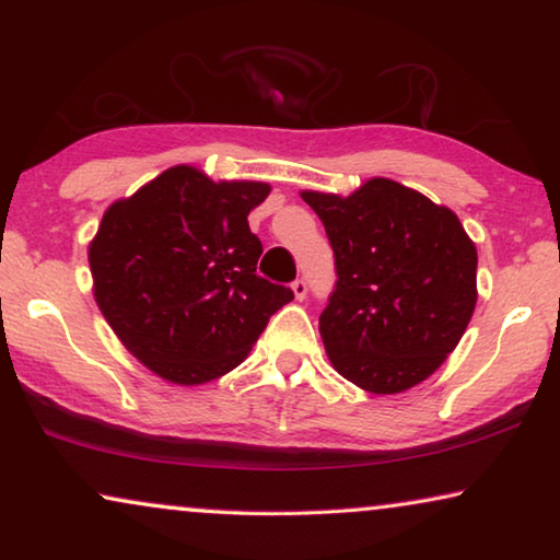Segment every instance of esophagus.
I'll use <instances>...</instances> for the list:
<instances>
[{
    "label": "esophagus",
    "mask_w": 560,
    "mask_h": 560,
    "mask_svg": "<svg viewBox=\"0 0 560 560\" xmlns=\"http://www.w3.org/2000/svg\"><path fill=\"white\" fill-rule=\"evenodd\" d=\"M290 288H293V295H295V301H303V298L308 295V285H305V280H295L293 285H290Z\"/></svg>",
    "instance_id": "34e87169"
}]
</instances>
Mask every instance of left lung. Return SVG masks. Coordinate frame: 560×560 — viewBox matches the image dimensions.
<instances>
[{"mask_svg":"<svg viewBox=\"0 0 560 560\" xmlns=\"http://www.w3.org/2000/svg\"><path fill=\"white\" fill-rule=\"evenodd\" d=\"M301 198L336 257L339 280L318 318L334 370L374 395L420 385L462 341L477 305V247L462 221L389 178Z\"/></svg>","mask_w":560,"mask_h":560,"instance_id":"8db88e82","label":"left lung"}]
</instances>
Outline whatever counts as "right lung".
Returning a JSON list of instances; mask_svg holds the SVG:
<instances>
[{
    "label": "right lung",
    "mask_w": 560,
    "mask_h": 560,
    "mask_svg": "<svg viewBox=\"0 0 560 560\" xmlns=\"http://www.w3.org/2000/svg\"><path fill=\"white\" fill-rule=\"evenodd\" d=\"M262 180H211L173 165L104 211L89 244L94 301L132 357L194 387L240 366L293 290L257 275L249 211Z\"/></svg>",
    "instance_id": "obj_1"
}]
</instances>
